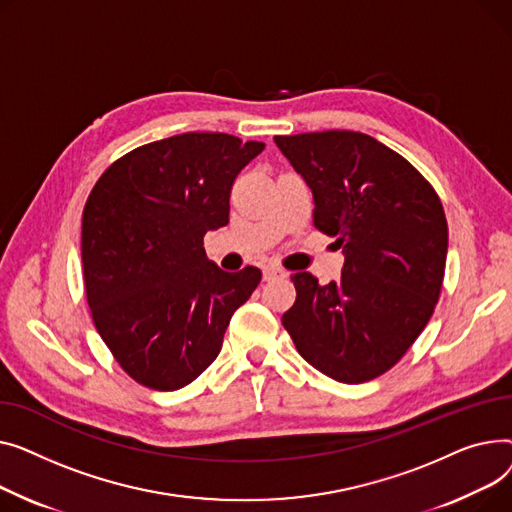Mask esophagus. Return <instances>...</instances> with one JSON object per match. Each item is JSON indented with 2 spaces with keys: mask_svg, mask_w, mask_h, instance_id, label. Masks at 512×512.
Returning <instances> with one entry per match:
<instances>
[{
  "mask_svg": "<svg viewBox=\"0 0 512 512\" xmlns=\"http://www.w3.org/2000/svg\"><path fill=\"white\" fill-rule=\"evenodd\" d=\"M262 273H264V281H275V279H283L285 277V270L275 266V264L264 266Z\"/></svg>",
  "mask_w": 512,
  "mask_h": 512,
  "instance_id": "obj_1",
  "label": "esophagus"
}]
</instances>
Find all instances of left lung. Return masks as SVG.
I'll return each mask as SVG.
<instances>
[{"label": "left lung", "instance_id": "8db88e82", "mask_svg": "<svg viewBox=\"0 0 512 512\" xmlns=\"http://www.w3.org/2000/svg\"><path fill=\"white\" fill-rule=\"evenodd\" d=\"M314 196V225L345 254L339 281L291 277L283 326L299 355L337 382L393 368L426 328L448 250L444 208L409 161L376 138L328 130L275 136Z\"/></svg>", "mask_w": 512, "mask_h": 512}]
</instances>
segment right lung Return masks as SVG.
I'll use <instances>...</instances> for the list:
<instances>
[{"mask_svg":"<svg viewBox=\"0 0 512 512\" xmlns=\"http://www.w3.org/2000/svg\"><path fill=\"white\" fill-rule=\"evenodd\" d=\"M264 150L221 132H186L134 148L95 184L82 213L90 312L136 382L177 390L221 351L233 312L262 273H225L204 252L229 223L237 173Z\"/></svg>","mask_w":512,"mask_h":512,"instance_id":"right-lung-1","label":"right lung"}]
</instances>
